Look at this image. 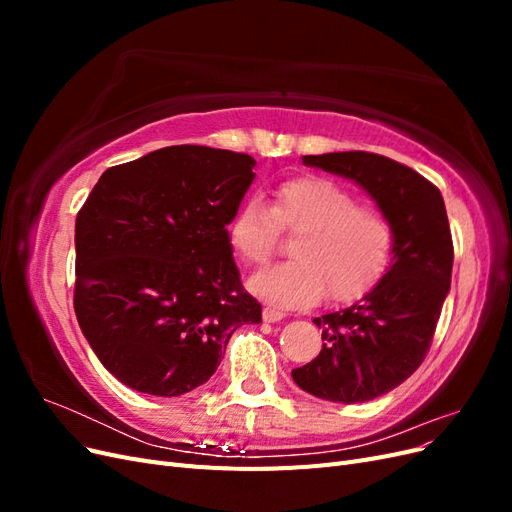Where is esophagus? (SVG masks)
Returning a JSON list of instances; mask_svg holds the SVG:
<instances>
[{"mask_svg":"<svg viewBox=\"0 0 512 512\" xmlns=\"http://www.w3.org/2000/svg\"><path fill=\"white\" fill-rule=\"evenodd\" d=\"M286 314L282 312V309H275V307H265L262 309V318H265V322H280Z\"/></svg>","mask_w":512,"mask_h":512,"instance_id":"34e87169","label":"esophagus"}]
</instances>
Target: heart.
Wrapping results in <instances>:
<instances>
[{
	"mask_svg": "<svg viewBox=\"0 0 512 512\" xmlns=\"http://www.w3.org/2000/svg\"><path fill=\"white\" fill-rule=\"evenodd\" d=\"M280 232L297 235L290 262L252 277L258 297L286 307L361 297L386 271L395 230L380 207L356 203V194L329 177H294L277 185L269 207L258 198L243 203L228 222V243L247 267L273 258Z\"/></svg>",
	"mask_w": 512,
	"mask_h": 512,
	"instance_id": "b5f03b06",
	"label": "heart"
}]
</instances>
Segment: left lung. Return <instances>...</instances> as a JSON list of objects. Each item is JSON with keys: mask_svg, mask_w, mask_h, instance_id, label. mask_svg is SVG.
<instances>
[{"mask_svg": "<svg viewBox=\"0 0 512 512\" xmlns=\"http://www.w3.org/2000/svg\"><path fill=\"white\" fill-rule=\"evenodd\" d=\"M356 181L389 215L393 265L363 301L314 318L322 350L292 369L303 391L337 404L389 393L425 361L442 303L451 288L453 237L440 190L410 166L369 151L303 156Z\"/></svg>", "mask_w": 512, "mask_h": 512, "instance_id": "left-lung-1", "label": "left lung"}]
</instances>
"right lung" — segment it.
Masks as SVG:
<instances>
[{
    "mask_svg": "<svg viewBox=\"0 0 512 512\" xmlns=\"http://www.w3.org/2000/svg\"><path fill=\"white\" fill-rule=\"evenodd\" d=\"M254 164L228 149L164 147L104 170L76 215V320L130 389L190 393L230 335L262 320L226 228Z\"/></svg>",
    "mask_w": 512,
    "mask_h": 512,
    "instance_id": "1",
    "label": "right lung"
}]
</instances>
